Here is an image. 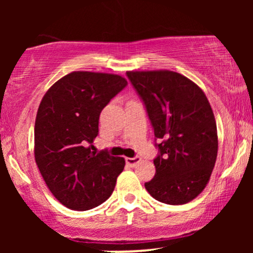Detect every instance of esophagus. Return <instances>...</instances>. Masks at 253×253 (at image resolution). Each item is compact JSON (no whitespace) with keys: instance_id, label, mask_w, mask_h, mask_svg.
Returning <instances> with one entry per match:
<instances>
[{"instance_id":"obj_1","label":"esophagus","mask_w":253,"mask_h":253,"mask_svg":"<svg viewBox=\"0 0 253 253\" xmlns=\"http://www.w3.org/2000/svg\"><path fill=\"white\" fill-rule=\"evenodd\" d=\"M140 161H141L140 157H133V158H126V163H127V165H129V167H135V165L138 164Z\"/></svg>"}]
</instances>
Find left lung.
Wrapping results in <instances>:
<instances>
[{
  "mask_svg": "<svg viewBox=\"0 0 253 253\" xmlns=\"http://www.w3.org/2000/svg\"><path fill=\"white\" fill-rule=\"evenodd\" d=\"M155 129L159 155L156 175L145 188L157 201L184 205L210 182L217 156V132L205 92L169 70L127 71Z\"/></svg>",
  "mask_w": 253,
  "mask_h": 253,
  "instance_id": "1",
  "label": "left lung"
}]
</instances>
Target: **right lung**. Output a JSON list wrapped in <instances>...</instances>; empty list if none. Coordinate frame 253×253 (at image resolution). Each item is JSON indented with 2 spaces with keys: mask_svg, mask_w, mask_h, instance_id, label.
<instances>
[{
  "mask_svg": "<svg viewBox=\"0 0 253 253\" xmlns=\"http://www.w3.org/2000/svg\"><path fill=\"white\" fill-rule=\"evenodd\" d=\"M126 78L74 71L43 95L34 125V157L43 181L65 207L88 211L112 195L125 159L91 151L102 109Z\"/></svg>",
  "mask_w": 253,
  "mask_h": 253,
  "instance_id": "add662e5",
  "label": "right lung"
}]
</instances>
